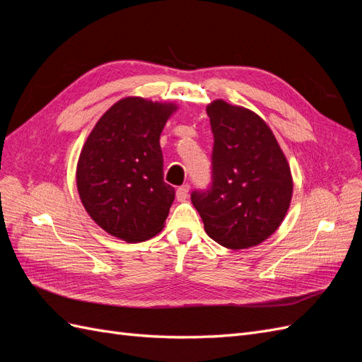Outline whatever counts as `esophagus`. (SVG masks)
<instances>
[{
	"label": "esophagus",
	"instance_id": "34e87169",
	"mask_svg": "<svg viewBox=\"0 0 362 362\" xmlns=\"http://www.w3.org/2000/svg\"><path fill=\"white\" fill-rule=\"evenodd\" d=\"M189 190H190V185L189 184H184L181 187H178L177 190V199L178 202H184L185 199L189 198Z\"/></svg>",
	"mask_w": 362,
	"mask_h": 362
}]
</instances>
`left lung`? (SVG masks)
<instances>
[{"mask_svg":"<svg viewBox=\"0 0 362 362\" xmlns=\"http://www.w3.org/2000/svg\"><path fill=\"white\" fill-rule=\"evenodd\" d=\"M214 134L213 184L193 192L205 233L223 247H254L281 226L293 177L266 120L249 108L214 100L206 105Z\"/></svg>","mask_w":362,"mask_h":362,"instance_id":"1","label":"left lung"}]
</instances>
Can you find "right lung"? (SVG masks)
Wrapping results in <instances>:
<instances>
[{
	"label": "right lung",
	"instance_id": "1",
	"mask_svg": "<svg viewBox=\"0 0 362 362\" xmlns=\"http://www.w3.org/2000/svg\"><path fill=\"white\" fill-rule=\"evenodd\" d=\"M175 103L127 96L100 117L76 163L84 210L110 235L139 243L164 228L175 199L163 181L160 134Z\"/></svg>",
	"mask_w": 362,
	"mask_h": 362
}]
</instances>
